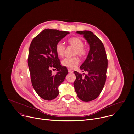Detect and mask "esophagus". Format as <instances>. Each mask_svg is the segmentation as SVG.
Returning a JSON list of instances; mask_svg holds the SVG:
<instances>
[{
  "label": "esophagus",
  "mask_w": 134,
  "mask_h": 134,
  "mask_svg": "<svg viewBox=\"0 0 134 134\" xmlns=\"http://www.w3.org/2000/svg\"><path fill=\"white\" fill-rule=\"evenodd\" d=\"M68 72H69V73H73V71L72 70H71L70 69H68Z\"/></svg>",
  "instance_id": "esophagus-1"
}]
</instances>
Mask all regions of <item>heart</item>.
I'll return each instance as SVG.
<instances>
[{"instance_id":"obj_1","label":"heart","mask_w":134,"mask_h":134,"mask_svg":"<svg viewBox=\"0 0 134 134\" xmlns=\"http://www.w3.org/2000/svg\"><path fill=\"white\" fill-rule=\"evenodd\" d=\"M68 44L75 48L73 55H77L80 58H82L86 54V50L83 47L84 42L82 39L78 37H72L68 40ZM65 50V46L61 42H58L55 46V51L58 55L63 57ZM79 63V58L75 56L73 57L66 58L62 61L63 66L70 69L74 68Z\"/></svg>"}]
</instances>
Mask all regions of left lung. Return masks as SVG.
<instances>
[{"mask_svg": "<svg viewBox=\"0 0 134 134\" xmlns=\"http://www.w3.org/2000/svg\"><path fill=\"white\" fill-rule=\"evenodd\" d=\"M82 35L90 46L88 55L80 66L81 70L87 74L74 73L76 80L73 84L77 97L84 102L96 99L102 92L106 79L107 59L104 46L99 40L90 31H78ZM83 76H84L83 77Z\"/></svg>", "mask_w": 134, "mask_h": 134, "instance_id": "1", "label": "left lung"}]
</instances>
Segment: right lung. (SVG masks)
<instances>
[{
    "label": "right lung",
    "instance_id": "obj_1",
    "mask_svg": "<svg viewBox=\"0 0 134 134\" xmlns=\"http://www.w3.org/2000/svg\"><path fill=\"white\" fill-rule=\"evenodd\" d=\"M70 34L56 29H46L32 40L30 47L28 64L32 85L38 95L44 100H51L59 94L58 87L68 74V70L61 65L55 46ZM58 72L52 75L51 69Z\"/></svg>",
    "mask_w": 134,
    "mask_h": 134
}]
</instances>
